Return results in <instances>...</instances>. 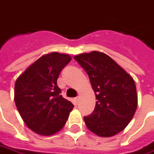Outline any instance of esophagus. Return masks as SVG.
Returning <instances> with one entry per match:
<instances>
[{
    "label": "esophagus",
    "instance_id": "obj_1",
    "mask_svg": "<svg viewBox=\"0 0 154 154\" xmlns=\"http://www.w3.org/2000/svg\"><path fill=\"white\" fill-rule=\"evenodd\" d=\"M74 102H75V103L76 104L78 103V102H79V97H75V98H74Z\"/></svg>",
    "mask_w": 154,
    "mask_h": 154
}]
</instances>
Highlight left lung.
Wrapping results in <instances>:
<instances>
[{
	"label": "left lung",
	"mask_w": 154,
	"mask_h": 154,
	"mask_svg": "<svg viewBox=\"0 0 154 154\" xmlns=\"http://www.w3.org/2000/svg\"><path fill=\"white\" fill-rule=\"evenodd\" d=\"M74 59L88 74L97 100L92 114L84 117L87 128L102 137L120 133L130 122L137 108L134 79L103 52L83 53Z\"/></svg>",
	"instance_id": "1"
}]
</instances>
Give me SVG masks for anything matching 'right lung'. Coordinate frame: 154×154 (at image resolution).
Segmentation results:
<instances>
[{"instance_id": "add662e5", "label": "right lung", "mask_w": 154, "mask_h": 154, "mask_svg": "<svg viewBox=\"0 0 154 154\" xmlns=\"http://www.w3.org/2000/svg\"><path fill=\"white\" fill-rule=\"evenodd\" d=\"M71 57L51 52L44 55L17 78L14 102L25 123L31 130L51 135L66 122L74 105L62 97L57 80Z\"/></svg>"}]
</instances>
